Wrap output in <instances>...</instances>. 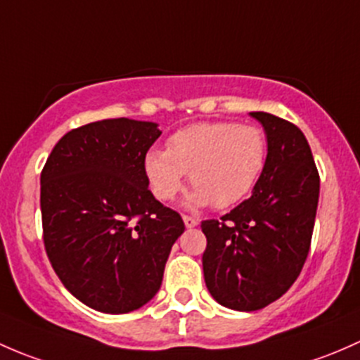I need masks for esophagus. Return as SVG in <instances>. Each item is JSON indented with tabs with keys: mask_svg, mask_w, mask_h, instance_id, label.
<instances>
[{
	"mask_svg": "<svg viewBox=\"0 0 360 360\" xmlns=\"http://www.w3.org/2000/svg\"><path fill=\"white\" fill-rule=\"evenodd\" d=\"M184 224H185V227H187V229H194V227H198L199 221L195 220L194 217H188V214H184Z\"/></svg>",
	"mask_w": 360,
	"mask_h": 360,
	"instance_id": "1",
	"label": "esophagus"
}]
</instances>
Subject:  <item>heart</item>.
<instances>
[{"mask_svg": "<svg viewBox=\"0 0 360 360\" xmlns=\"http://www.w3.org/2000/svg\"><path fill=\"white\" fill-rule=\"evenodd\" d=\"M269 143L262 128L229 121L195 123L173 133L168 150L150 149L143 172L150 191L169 201L184 187L188 173L194 185L191 206L231 207L248 198L263 176Z\"/></svg>", "mask_w": 360, "mask_h": 360, "instance_id": "obj_1", "label": "heart"}]
</instances>
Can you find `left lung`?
I'll return each mask as SVG.
<instances>
[{"instance_id":"1","label":"left lung","mask_w":360,"mask_h":360,"mask_svg":"<svg viewBox=\"0 0 360 360\" xmlns=\"http://www.w3.org/2000/svg\"><path fill=\"white\" fill-rule=\"evenodd\" d=\"M269 143L263 176L250 199L220 220L201 224L207 239L202 270L220 305L253 312L276 302L302 272L319 202V173L298 126L250 112Z\"/></svg>"}]
</instances>
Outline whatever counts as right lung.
Instances as JSON below:
<instances>
[{
	"instance_id": "right-lung-1",
	"label": "right lung",
	"mask_w": 360,
	"mask_h": 360,
	"mask_svg": "<svg viewBox=\"0 0 360 360\" xmlns=\"http://www.w3.org/2000/svg\"><path fill=\"white\" fill-rule=\"evenodd\" d=\"M158 124L103 120L65 133L41 172L44 250L70 295L103 314L154 298L185 225L149 191Z\"/></svg>"
}]
</instances>
